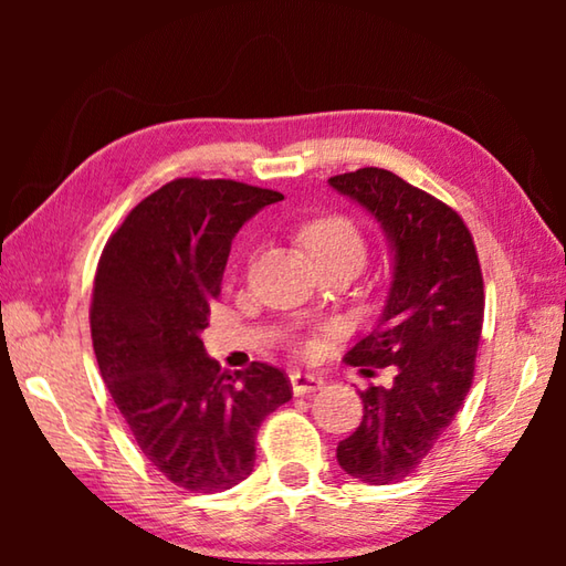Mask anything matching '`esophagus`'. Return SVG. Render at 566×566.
<instances>
[{
    "label": "esophagus",
    "mask_w": 566,
    "mask_h": 566,
    "mask_svg": "<svg viewBox=\"0 0 566 566\" xmlns=\"http://www.w3.org/2000/svg\"><path fill=\"white\" fill-rule=\"evenodd\" d=\"M292 381V391L296 397L302 395H310V391H317L324 387V379L317 375H304V371H292L290 375Z\"/></svg>",
    "instance_id": "34e87169"
}]
</instances>
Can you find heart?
<instances>
[{
  "label": "heart",
  "instance_id": "b5f03b06",
  "mask_svg": "<svg viewBox=\"0 0 566 566\" xmlns=\"http://www.w3.org/2000/svg\"><path fill=\"white\" fill-rule=\"evenodd\" d=\"M302 244L306 247L317 264H329L339 260L364 262L367 256V242L359 227L344 214H324L312 219L302 227Z\"/></svg>",
  "mask_w": 566,
  "mask_h": 566
}]
</instances>
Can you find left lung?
Instances as JSON below:
<instances>
[{
    "mask_svg": "<svg viewBox=\"0 0 566 566\" xmlns=\"http://www.w3.org/2000/svg\"><path fill=\"white\" fill-rule=\"evenodd\" d=\"M329 185L377 219L395 254L377 329L344 357L361 371L397 367L395 385L359 391L364 417L337 462L367 484H395L424 462L472 387L482 266L464 219L391 171L364 167Z\"/></svg>",
    "mask_w": 566,
    "mask_h": 566,
    "instance_id": "8db88e82",
    "label": "left lung"
}]
</instances>
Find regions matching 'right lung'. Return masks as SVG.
I'll return each mask as SVG.
<instances>
[{"label": "right lung", "mask_w": 566, "mask_h": 566, "mask_svg": "<svg viewBox=\"0 0 566 566\" xmlns=\"http://www.w3.org/2000/svg\"><path fill=\"white\" fill-rule=\"evenodd\" d=\"M280 191L175 179L132 209L99 256L92 344L114 405L151 467L189 492H224L254 469L266 415L292 399L282 369H219L205 354L234 234Z\"/></svg>", "instance_id": "add662e5"}]
</instances>
